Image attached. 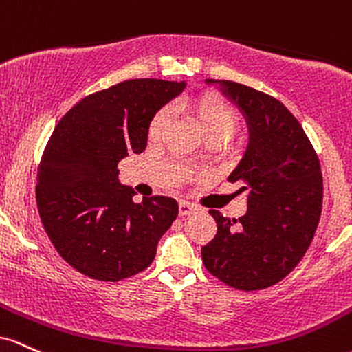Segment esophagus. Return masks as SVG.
Returning <instances> with one entry per match:
<instances>
[{
    "label": "esophagus",
    "mask_w": 352,
    "mask_h": 352,
    "mask_svg": "<svg viewBox=\"0 0 352 352\" xmlns=\"http://www.w3.org/2000/svg\"><path fill=\"white\" fill-rule=\"evenodd\" d=\"M195 209H196L195 204L188 203V201H181V203H179V216L191 214V212L195 211Z\"/></svg>",
    "instance_id": "34e87169"
}]
</instances>
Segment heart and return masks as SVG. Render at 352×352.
Wrapping results in <instances>:
<instances>
[{"label": "heart", "instance_id": "b5f03b06", "mask_svg": "<svg viewBox=\"0 0 352 352\" xmlns=\"http://www.w3.org/2000/svg\"><path fill=\"white\" fill-rule=\"evenodd\" d=\"M179 108L196 118L206 140L216 138V140L228 141L238 129V116L234 109L229 102L214 94H199V96L188 98L181 102ZM166 121H168V113H157L149 124V138H156Z\"/></svg>", "mask_w": 352, "mask_h": 352}]
</instances>
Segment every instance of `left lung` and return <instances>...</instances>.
Listing matches in <instances>:
<instances>
[{"label":"left lung","instance_id":"left-lung-1","mask_svg":"<svg viewBox=\"0 0 352 352\" xmlns=\"http://www.w3.org/2000/svg\"><path fill=\"white\" fill-rule=\"evenodd\" d=\"M246 118L250 141L228 177L243 183L248 211L239 219L211 209L218 224L201 256L206 270L243 291L270 287L286 278L306 254L322 208L318 155L289 109L270 94L234 81L206 80Z\"/></svg>","mask_w":352,"mask_h":352}]
</instances>
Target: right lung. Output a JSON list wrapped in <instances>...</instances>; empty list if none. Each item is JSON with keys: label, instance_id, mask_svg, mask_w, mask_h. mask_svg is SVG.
Here are the masks:
<instances>
[{"label": "right lung", "instance_id": "1", "mask_svg": "<svg viewBox=\"0 0 352 352\" xmlns=\"http://www.w3.org/2000/svg\"><path fill=\"white\" fill-rule=\"evenodd\" d=\"M184 82L128 80L82 98L51 134L38 168L36 204L58 254L81 274L121 281L144 271L177 216L173 197H143L118 163L143 153L151 120Z\"/></svg>", "mask_w": 352, "mask_h": 352}]
</instances>
